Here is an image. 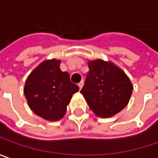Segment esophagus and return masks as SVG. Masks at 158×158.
I'll return each instance as SVG.
<instances>
[{
	"label": "esophagus",
	"instance_id": "1",
	"mask_svg": "<svg viewBox=\"0 0 158 158\" xmlns=\"http://www.w3.org/2000/svg\"><path fill=\"white\" fill-rule=\"evenodd\" d=\"M83 86H84V81H83V80H81V81H80V82L79 83V89H81V88L83 87Z\"/></svg>",
	"mask_w": 158,
	"mask_h": 158
}]
</instances>
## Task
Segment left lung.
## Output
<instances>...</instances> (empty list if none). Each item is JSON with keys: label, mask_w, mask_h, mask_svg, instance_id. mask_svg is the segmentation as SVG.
I'll return each instance as SVG.
<instances>
[{"label": "left lung", "mask_w": 158, "mask_h": 158, "mask_svg": "<svg viewBox=\"0 0 158 158\" xmlns=\"http://www.w3.org/2000/svg\"><path fill=\"white\" fill-rule=\"evenodd\" d=\"M89 72L80 93L93 112L100 118H110L127 106L134 89L123 70L112 62L88 60Z\"/></svg>", "instance_id": "1"}]
</instances>
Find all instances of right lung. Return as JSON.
<instances>
[{
    "instance_id": "1",
    "label": "right lung",
    "mask_w": 158,
    "mask_h": 158,
    "mask_svg": "<svg viewBox=\"0 0 158 158\" xmlns=\"http://www.w3.org/2000/svg\"><path fill=\"white\" fill-rule=\"evenodd\" d=\"M60 64L61 60L55 58L43 61L29 74L24 87L30 109L52 122L64 118L72 94L79 89L69 73L61 71Z\"/></svg>"
}]
</instances>
